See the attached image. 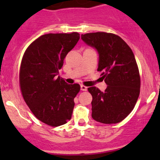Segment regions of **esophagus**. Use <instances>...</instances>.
<instances>
[{"mask_svg":"<svg viewBox=\"0 0 160 160\" xmlns=\"http://www.w3.org/2000/svg\"><path fill=\"white\" fill-rule=\"evenodd\" d=\"M80 89H81V90H83V91H86L88 90V88L86 86H84V85H81L80 86Z\"/></svg>","mask_w":160,"mask_h":160,"instance_id":"obj_1","label":"esophagus"}]
</instances>
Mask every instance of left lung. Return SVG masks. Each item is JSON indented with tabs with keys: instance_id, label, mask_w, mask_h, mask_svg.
Listing matches in <instances>:
<instances>
[{
	"instance_id": "left-lung-1",
	"label": "left lung",
	"mask_w": 160,
	"mask_h": 160,
	"mask_svg": "<svg viewBox=\"0 0 160 160\" xmlns=\"http://www.w3.org/2000/svg\"><path fill=\"white\" fill-rule=\"evenodd\" d=\"M99 53L98 71L108 87L104 92L88 88L92 98V118L103 124L122 122L132 112L140 93L139 71L128 45L118 35L104 32L81 35Z\"/></svg>"
}]
</instances>
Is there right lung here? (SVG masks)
Returning a JSON list of instances; mask_svg holds the SVG:
<instances>
[{
	"mask_svg": "<svg viewBox=\"0 0 160 160\" xmlns=\"http://www.w3.org/2000/svg\"><path fill=\"white\" fill-rule=\"evenodd\" d=\"M79 39L77 32L46 34L32 42L22 57L19 85L24 101L34 115L49 126L64 125L72 117L80 86L68 84L57 76Z\"/></svg>",
	"mask_w": 160,
	"mask_h": 160,
	"instance_id": "obj_1",
	"label": "right lung"
}]
</instances>
